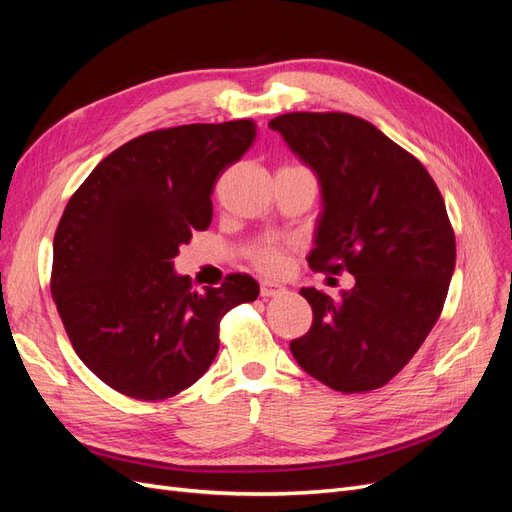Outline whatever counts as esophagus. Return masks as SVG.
<instances>
[{
	"label": "esophagus",
	"mask_w": 512,
	"mask_h": 512,
	"mask_svg": "<svg viewBox=\"0 0 512 512\" xmlns=\"http://www.w3.org/2000/svg\"><path fill=\"white\" fill-rule=\"evenodd\" d=\"M286 288L280 284H273V282H262L260 284V297H277V294H282Z\"/></svg>",
	"instance_id": "esophagus-1"
}]
</instances>
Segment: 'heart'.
I'll return each instance as SVG.
<instances>
[{"label":"heart","instance_id":"heart-1","mask_svg":"<svg viewBox=\"0 0 512 512\" xmlns=\"http://www.w3.org/2000/svg\"><path fill=\"white\" fill-rule=\"evenodd\" d=\"M252 265L262 273H280L286 267V254L280 243H260L250 252Z\"/></svg>","mask_w":512,"mask_h":512}]
</instances>
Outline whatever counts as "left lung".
<instances>
[{
  "instance_id": "8db88e82",
  "label": "left lung",
  "mask_w": 512,
  "mask_h": 512,
  "mask_svg": "<svg viewBox=\"0 0 512 512\" xmlns=\"http://www.w3.org/2000/svg\"><path fill=\"white\" fill-rule=\"evenodd\" d=\"M314 168L324 211L314 271L354 275L333 299L316 288L309 331L290 342L297 363L342 393L393 380L438 322L455 271V232L427 168L369 121L348 113H286L269 121Z\"/></svg>"
}]
</instances>
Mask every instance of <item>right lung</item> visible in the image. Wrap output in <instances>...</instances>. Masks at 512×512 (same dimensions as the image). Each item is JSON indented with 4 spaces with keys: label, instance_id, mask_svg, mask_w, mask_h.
<instances>
[{
    "label": "right lung",
    "instance_id": "add662e5",
    "mask_svg": "<svg viewBox=\"0 0 512 512\" xmlns=\"http://www.w3.org/2000/svg\"><path fill=\"white\" fill-rule=\"evenodd\" d=\"M252 119L132 138L81 183L53 239L51 294L79 359L117 393L158 401L205 374L220 322L258 297L250 275L192 288L173 258L211 224V192L256 141Z\"/></svg>",
    "mask_w": 512,
    "mask_h": 512
}]
</instances>
